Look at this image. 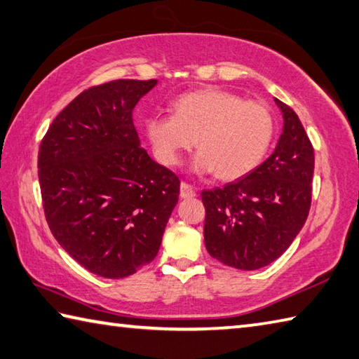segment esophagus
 Instances as JSON below:
<instances>
[{
  "label": "esophagus",
  "mask_w": 359,
  "mask_h": 359,
  "mask_svg": "<svg viewBox=\"0 0 359 359\" xmlns=\"http://www.w3.org/2000/svg\"><path fill=\"white\" fill-rule=\"evenodd\" d=\"M196 196V191H194V188L187 184V182H182L180 184V198L182 199H190V198H194Z\"/></svg>",
  "instance_id": "1"
}]
</instances>
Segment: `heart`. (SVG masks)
<instances>
[{
	"mask_svg": "<svg viewBox=\"0 0 359 359\" xmlns=\"http://www.w3.org/2000/svg\"><path fill=\"white\" fill-rule=\"evenodd\" d=\"M172 116H151L146 138L161 165H179L184 152L201 151L193 166L219 179H242L256 168L271 144L275 117L260 102L243 100L223 89H201L172 102Z\"/></svg>",
	"mask_w": 359,
	"mask_h": 359,
	"instance_id": "1",
	"label": "heart"
}]
</instances>
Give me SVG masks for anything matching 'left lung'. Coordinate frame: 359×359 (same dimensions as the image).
<instances>
[{
    "mask_svg": "<svg viewBox=\"0 0 359 359\" xmlns=\"http://www.w3.org/2000/svg\"><path fill=\"white\" fill-rule=\"evenodd\" d=\"M283 133L262 165L236 182L201 193L208 254L238 270H257L283 256L308 218L314 149L297 113L275 99Z\"/></svg>",
    "mask_w": 359,
    "mask_h": 359,
    "instance_id": "obj_1",
    "label": "left lung"
}]
</instances>
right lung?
<instances>
[{
	"mask_svg": "<svg viewBox=\"0 0 359 359\" xmlns=\"http://www.w3.org/2000/svg\"><path fill=\"white\" fill-rule=\"evenodd\" d=\"M157 80L89 88L56 116L39 149L50 231L97 276L119 279L151 264L179 201L180 180L141 147L133 109Z\"/></svg>",
	"mask_w": 359,
	"mask_h": 359,
	"instance_id": "right-lung-1",
	"label": "right lung"
}]
</instances>
